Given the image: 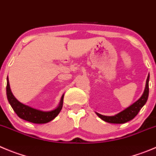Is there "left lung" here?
I'll return each instance as SVG.
<instances>
[{"instance_id":"obj_1","label":"left lung","mask_w":156,"mask_h":156,"mask_svg":"<svg viewBox=\"0 0 156 156\" xmlns=\"http://www.w3.org/2000/svg\"><path fill=\"white\" fill-rule=\"evenodd\" d=\"M149 74L146 80V85L145 91H144L143 94L141 96L140 99L139 100L133 103L132 106L126 108L125 110L122 111L119 113L116 114L113 116H106V115H103L101 114H99L96 112L98 116L105 122H107L109 123H116V124H122L125 123L127 122L130 121L133 119L138 113H139V110L142 109V106L146 104V101L148 99V96H149Z\"/></svg>"}]
</instances>
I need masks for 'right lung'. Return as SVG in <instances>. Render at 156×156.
Here are the masks:
<instances>
[{
    "label": "right lung",
    "mask_w": 156,
    "mask_h": 156,
    "mask_svg": "<svg viewBox=\"0 0 156 156\" xmlns=\"http://www.w3.org/2000/svg\"><path fill=\"white\" fill-rule=\"evenodd\" d=\"M7 96L9 103L10 104L11 107L13 108L14 112H16V114L22 119L30 122L33 123L42 124L49 122L60 113V110L63 107V96H62L60 103L57 109H55L54 110L50 111V112H44V111L37 110V109H35L34 108H31L30 106L20 103L14 97L13 93H11L10 85H9L8 76H7Z\"/></svg>",
    "instance_id": "add662e5"
}]
</instances>
